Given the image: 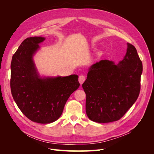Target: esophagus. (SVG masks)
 <instances>
[{"mask_svg":"<svg viewBox=\"0 0 154 154\" xmlns=\"http://www.w3.org/2000/svg\"><path fill=\"white\" fill-rule=\"evenodd\" d=\"M78 80H79V82L80 83V84H82V83L85 80V77L83 75H80V76H79Z\"/></svg>","mask_w":154,"mask_h":154,"instance_id":"obj_1","label":"esophagus"}]
</instances>
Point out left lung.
<instances>
[{
    "label": "left lung",
    "mask_w": 154,
    "mask_h": 154,
    "mask_svg": "<svg viewBox=\"0 0 154 154\" xmlns=\"http://www.w3.org/2000/svg\"><path fill=\"white\" fill-rule=\"evenodd\" d=\"M118 64L108 60L92 65L82 84L86 113L92 122L105 123L122 118L136 102L141 89L143 64L137 50L128 43Z\"/></svg>",
    "instance_id": "left-lung-1"
}]
</instances>
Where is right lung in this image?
<instances>
[{
  "label": "right lung",
  "mask_w": 154,
  "mask_h": 154,
  "mask_svg": "<svg viewBox=\"0 0 154 154\" xmlns=\"http://www.w3.org/2000/svg\"><path fill=\"white\" fill-rule=\"evenodd\" d=\"M45 40L27 38L13 54L11 63V94L22 112L32 122L50 123L62 115L66 102L80 87L78 76L40 78L32 57Z\"/></svg>",
  "instance_id": "obj_1"
}]
</instances>
